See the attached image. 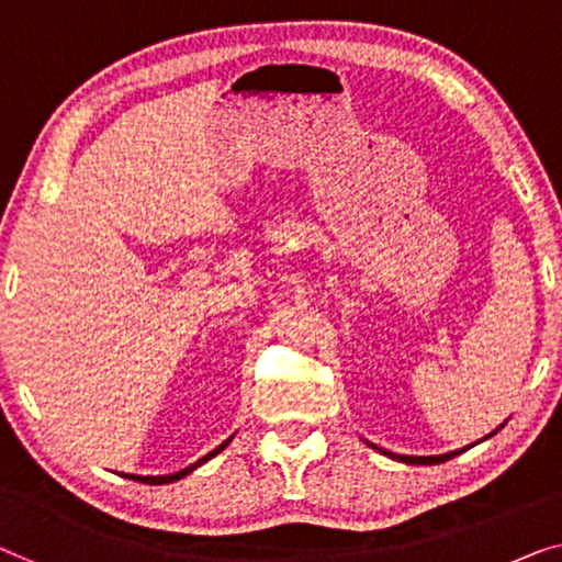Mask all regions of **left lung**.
Returning <instances> with one entry per match:
<instances>
[{
  "label": "left lung",
  "instance_id": "left-lung-1",
  "mask_svg": "<svg viewBox=\"0 0 562 562\" xmlns=\"http://www.w3.org/2000/svg\"><path fill=\"white\" fill-rule=\"evenodd\" d=\"M495 431H497V429H495ZM495 431H492V434H495ZM492 434H490V437H492ZM363 441H366V439H363ZM366 443H368V447H373L375 451H381V454H386L389 459H396V462H404V464H441V462H447V459L462 454V451L469 449V447H464V449L449 451V454H437V457H408V454H393V451L375 447V443H371V441H366ZM476 443H480V441H476Z\"/></svg>",
  "mask_w": 562,
  "mask_h": 562
}]
</instances>
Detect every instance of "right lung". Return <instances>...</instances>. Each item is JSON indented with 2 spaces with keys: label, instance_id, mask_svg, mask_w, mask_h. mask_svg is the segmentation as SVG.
Masks as SVG:
<instances>
[{
  "label": "right lung",
  "instance_id": "right-lung-1",
  "mask_svg": "<svg viewBox=\"0 0 562 562\" xmlns=\"http://www.w3.org/2000/svg\"><path fill=\"white\" fill-rule=\"evenodd\" d=\"M234 437H229V439H224L222 443H220V447H216L214 451H209V454H204V457H201L199 459V462H194V464H191V467H187V469H181V472H173V474H161V476H140V474H125V476H128V480H136V482H144V484H171V482H176V480H181V476H187V474H191V472H194V469L196 467H201V464H204V462H209V459H212V457H216V454H220V451H224V449H227L229 447V441H232Z\"/></svg>",
  "mask_w": 562,
  "mask_h": 562
}]
</instances>
